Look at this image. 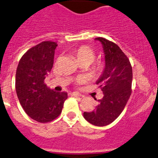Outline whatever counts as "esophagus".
Wrapping results in <instances>:
<instances>
[{
  "mask_svg": "<svg viewBox=\"0 0 158 158\" xmlns=\"http://www.w3.org/2000/svg\"><path fill=\"white\" fill-rule=\"evenodd\" d=\"M72 95L74 96V97H81V94H79V93H77V92H72Z\"/></svg>",
  "mask_w": 158,
  "mask_h": 158,
  "instance_id": "34e87169",
  "label": "esophagus"
}]
</instances>
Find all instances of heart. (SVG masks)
Instances as JSON below:
<instances>
[{
	"instance_id": "obj_1",
	"label": "heart",
	"mask_w": 158,
	"mask_h": 158,
	"mask_svg": "<svg viewBox=\"0 0 158 158\" xmlns=\"http://www.w3.org/2000/svg\"><path fill=\"white\" fill-rule=\"evenodd\" d=\"M74 55L76 56V61L79 64L80 63H84L88 65L91 64L95 59V52L94 50L91 49L90 48L87 46H82L79 47L78 49L75 50L73 52ZM104 69H105V64L104 63L97 62L94 64L91 69V72L94 76H100L104 72Z\"/></svg>"
}]
</instances>
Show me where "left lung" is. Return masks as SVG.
Wrapping results in <instances>:
<instances>
[{"mask_svg": "<svg viewBox=\"0 0 158 158\" xmlns=\"http://www.w3.org/2000/svg\"><path fill=\"white\" fill-rule=\"evenodd\" d=\"M95 40L102 44L104 53L105 69L96 82L104 96L98 100L95 110L84 112L83 117L94 126H105L120 115L129 101L132 93V69L127 56L117 44L102 37Z\"/></svg>", "mask_w": 158, "mask_h": 158, "instance_id": "8db88e82", "label": "left lung"}]
</instances>
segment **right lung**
Returning <instances> with one entry per match:
<instances>
[{"label":"right lung","mask_w":158,"mask_h":158,"mask_svg":"<svg viewBox=\"0 0 158 158\" xmlns=\"http://www.w3.org/2000/svg\"><path fill=\"white\" fill-rule=\"evenodd\" d=\"M57 43L44 41L28 50L21 57L15 75V89L25 112L41 123L49 122L61 113L68 98L65 92H55L44 83L54 64Z\"/></svg>","instance_id":"right-lung-1"}]
</instances>
